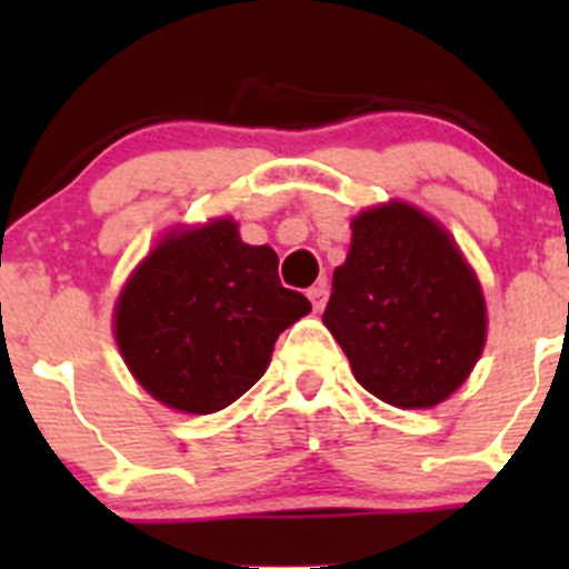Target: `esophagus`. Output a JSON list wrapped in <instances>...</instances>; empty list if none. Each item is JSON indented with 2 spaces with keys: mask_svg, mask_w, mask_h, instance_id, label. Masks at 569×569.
<instances>
[{
  "mask_svg": "<svg viewBox=\"0 0 569 569\" xmlns=\"http://www.w3.org/2000/svg\"><path fill=\"white\" fill-rule=\"evenodd\" d=\"M308 300H311V306H313V311H321V308H325V302H327V280H317V283L311 286V289H308Z\"/></svg>",
  "mask_w": 569,
  "mask_h": 569,
  "instance_id": "1",
  "label": "esophagus"
}]
</instances>
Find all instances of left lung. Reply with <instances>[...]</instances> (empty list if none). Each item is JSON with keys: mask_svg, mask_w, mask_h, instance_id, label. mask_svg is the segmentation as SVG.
Returning <instances> with one entry per match:
<instances>
[{"mask_svg": "<svg viewBox=\"0 0 569 569\" xmlns=\"http://www.w3.org/2000/svg\"><path fill=\"white\" fill-rule=\"evenodd\" d=\"M349 228L321 321L366 391L401 410L438 407L485 352L479 274L449 228L407 200L369 206Z\"/></svg>", "mask_w": 569, "mask_h": 569, "instance_id": "obj_1", "label": "left lung"}]
</instances>
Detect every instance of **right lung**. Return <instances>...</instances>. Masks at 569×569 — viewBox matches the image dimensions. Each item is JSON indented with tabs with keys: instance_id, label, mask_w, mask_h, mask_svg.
I'll list each match as a JSON object with an SVG mask.
<instances>
[{
	"instance_id": "obj_1",
	"label": "right lung",
	"mask_w": 569,
	"mask_h": 569,
	"mask_svg": "<svg viewBox=\"0 0 569 569\" xmlns=\"http://www.w3.org/2000/svg\"><path fill=\"white\" fill-rule=\"evenodd\" d=\"M311 313L278 280V252L248 244L233 217L173 226L131 269L112 332L126 369L159 405L209 416L250 391L274 341Z\"/></svg>"
}]
</instances>
